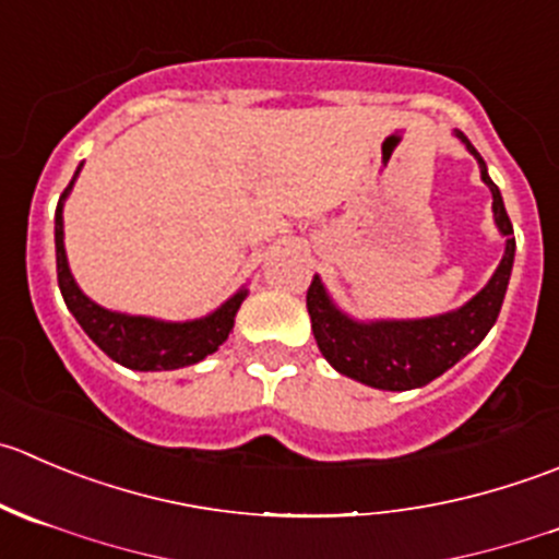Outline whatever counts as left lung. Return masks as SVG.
Here are the masks:
<instances>
[{
	"label": "left lung",
	"instance_id": "1",
	"mask_svg": "<svg viewBox=\"0 0 559 559\" xmlns=\"http://www.w3.org/2000/svg\"><path fill=\"white\" fill-rule=\"evenodd\" d=\"M456 135L467 144L469 155H475L480 166V180L489 186L491 199H495L491 202L495 224L506 237L500 267L495 270L489 284L456 311L426 319H377V322H357L346 317L328 295L322 278L313 275L306 295L313 338L324 360L344 377L379 390L424 388L431 379L456 366L467 352H473L500 317L508 281H511L516 237H513L500 188L491 182L484 158L462 130H456Z\"/></svg>",
	"mask_w": 559,
	"mask_h": 559
}]
</instances>
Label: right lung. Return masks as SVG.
<instances>
[{
	"instance_id": "obj_1",
	"label": "right lung",
	"mask_w": 559,
	"mask_h": 559,
	"mask_svg": "<svg viewBox=\"0 0 559 559\" xmlns=\"http://www.w3.org/2000/svg\"><path fill=\"white\" fill-rule=\"evenodd\" d=\"M84 166V164H81ZM81 166L75 169L73 180L59 197L57 215H53V242H57V281L59 292L64 297V306L75 317V322L84 328V333L106 352L119 366L133 368V371H175V368L193 366L213 355L235 328V317L240 311L248 292L240 289L213 313L191 322H164L153 317H130V313L108 311V308L92 302L75 284L73 273L68 267V253H64V221L62 207L68 193L73 191V182L79 177Z\"/></svg>"
}]
</instances>
